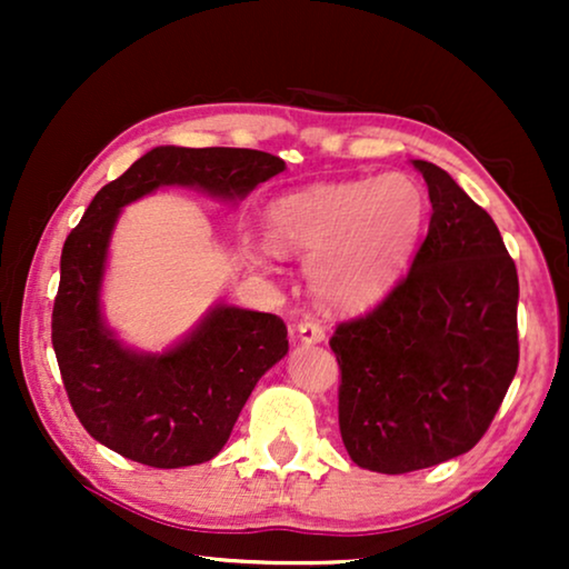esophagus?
<instances>
[{
	"label": "esophagus",
	"instance_id": "obj_1",
	"mask_svg": "<svg viewBox=\"0 0 569 569\" xmlns=\"http://www.w3.org/2000/svg\"><path fill=\"white\" fill-rule=\"evenodd\" d=\"M295 337H298L300 345H321V341L326 339V331L321 323L306 318V321H300L298 326H295Z\"/></svg>",
	"mask_w": 569,
	"mask_h": 569
}]
</instances>
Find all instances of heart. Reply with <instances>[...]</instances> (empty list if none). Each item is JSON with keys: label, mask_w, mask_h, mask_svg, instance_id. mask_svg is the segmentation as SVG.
Masks as SVG:
<instances>
[{"label": "heart", "mask_w": 569, "mask_h": 569, "mask_svg": "<svg viewBox=\"0 0 569 569\" xmlns=\"http://www.w3.org/2000/svg\"><path fill=\"white\" fill-rule=\"evenodd\" d=\"M430 201L407 173L318 183L267 212V238L282 256H310L308 282L329 310L372 308L399 284L422 240Z\"/></svg>", "instance_id": "obj_1"}]
</instances>
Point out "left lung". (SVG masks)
Returning <instances> with one entry per match:
<instances>
[{
	"label": "left lung",
	"instance_id": "8db88e82",
	"mask_svg": "<svg viewBox=\"0 0 569 569\" xmlns=\"http://www.w3.org/2000/svg\"><path fill=\"white\" fill-rule=\"evenodd\" d=\"M430 230L368 316L339 323V430L349 458L407 473L469 453L518 370V271L492 217L427 160Z\"/></svg>",
	"mask_w": 569,
	"mask_h": 569
}]
</instances>
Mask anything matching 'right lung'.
<instances>
[{
  "label": "right lung",
  "instance_id": "add662e5",
  "mask_svg": "<svg viewBox=\"0 0 569 569\" xmlns=\"http://www.w3.org/2000/svg\"><path fill=\"white\" fill-rule=\"evenodd\" d=\"M282 170L284 160L259 150L154 147L96 193L67 236L51 341L69 403L100 446L152 469L209 461L228 442L259 378L290 349L282 318L228 302H214L162 352L123 345L100 302L121 209L166 186L236 204Z\"/></svg>",
  "mask_w": 569,
  "mask_h": 569
}]
</instances>
